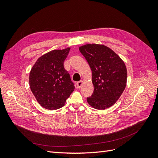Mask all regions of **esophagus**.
Instances as JSON below:
<instances>
[{"label":"esophagus","instance_id":"esophagus-1","mask_svg":"<svg viewBox=\"0 0 158 158\" xmlns=\"http://www.w3.org/2000/svg\"><path fill=\"white\" fill-rule=\"evenodd\" d=\"M83 84V81L82 80H80L79 81V82H78L77 83H76V85H77V88H80L81 86H82Z\"/></svg>","mask_w":158,"mask_h":158}]
</instances>
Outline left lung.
<instances>
[{"label":"left lung","instance_id":"obj_1","mask_svg":"<svg viewBox=\"0 0 158 158\" xmlns=\"http://www.w3.org/2000/svg\"><path fill=\"white\" fill-rule=\"evenodd\" d=\"M92 72L94 92L87 98L91 106L104 110L112 106L125 90L127 71L125 63L112 49L103 45L79 47Z\"/></svg>","mask_w":158,"mask_h":158}]
</instances>
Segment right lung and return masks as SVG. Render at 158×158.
I'll use <instances>...</instances> for the list:
<instances>
[{
    "instance_id": "right-lung-1",
    "label": "right lung",
    "mask_w": 158,
    "mask_h": 158,
    "mask_svg": "<svg viewBox=\"0 0 158 158\" xmlns=\"http://www.w3.org/2000/svg\"><path fill=\"white\" fill-rule=\"evenodd\" d=\"M70 48L53 50L37 59L30 73V87L37 102L49 110L63 107L74 90L64 61Z\"/></svg>"
}]
</instances>
